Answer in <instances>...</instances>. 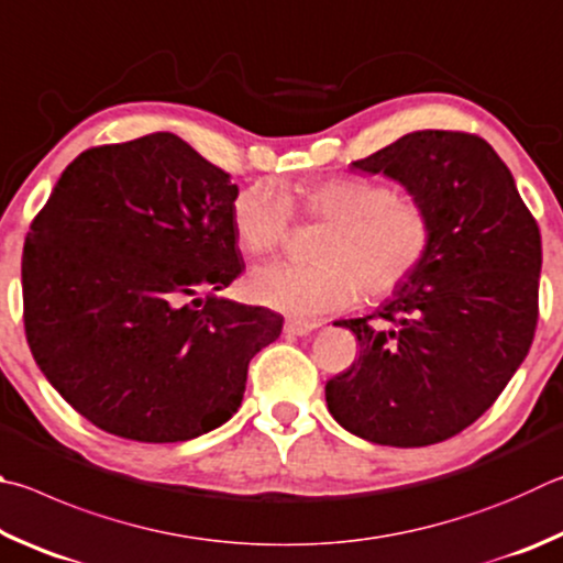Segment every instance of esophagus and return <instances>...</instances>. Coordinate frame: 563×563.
<instances>
[{"instance_id": "1", "label": "esophagus", "mask_w": 563, "mask_h": 563, "mask_svg": "<svg viewBox=\"0 0 563 563\" xmlns=\"http://www.w3.org/2000/svg\"><path fill=\"white\" fill-rule=\"evenodd\" d=\"M319 329V323H311V321H299V319H287L284 323V331L289 333V336H309Z\"/></svg>"}]
</instances>
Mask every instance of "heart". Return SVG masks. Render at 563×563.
Listing matches in <instances>:
<instances>
[{
	"instance_id": "b5f03b06",
	"label": "heart",
	"mask_w": 563,
	"mask_h": 563,
	"mask_svg": "<svg viewBox=\"0 0 563 563\" xmlns=\"http://www.w3.org/2000/svg\"><path fill=\"white\" fill-rule=\"evenodd\" d=\"M313 220L329 222L317 244L319 262H272L246 276L250 299L299 321H317L349 309L361 287L368 297L400 289L432 246V220L416 200L396 197L368 177H327L299 190ZM291 224L289 197L272 183L244 187L232 202V227L252 256L274 252Z\"/></svg>"
}]
</instances>
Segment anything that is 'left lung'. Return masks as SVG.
I'll use <instances>...</instances> for the list:
<instances>
[{"mask_svg": "<svg viewBox=\"0 0 563 563\" xmlns=\"http://www.w3.org/2000/svg\"><path fill=\"white\" fill-rule=\"evenodd\" d=\"M351 173L406 187L430 214L432 246L371 317L336 323L356 333L361 353L327 383V406L376 445H435L472 426L527 358L539 319V227L479 135L408 133Z\"/></svg>", "mask_w": 563, "mask_h": 563, "instance_id": "left-lung-1", "label": "left lung"}]
</instances>
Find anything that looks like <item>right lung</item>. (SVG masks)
Wrapping results in <instances>:
<instances>
[{"instance_id":"add662e5","label":"right lung","mask_w":563,"mask_h":563,"mask_svg":"<svg viewBox=\"0 0 563 563\" xmlns=\"http://www.w3.org/2000/svg\"><path fill=\"white\" fill-rule=\"evenodd\" d=\"M236 195L175 133L91 147L58 177L24 242V329L96 428L185 442L242 406L246 366L284 319L217 294L244 269Z\"/></svg>"}]
</instances>
